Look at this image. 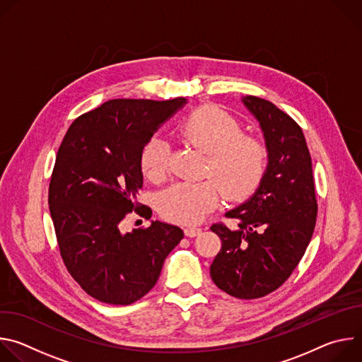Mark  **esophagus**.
<instances>
[{"mask_svg":"<svg viewBox=\"0 0 362 362\" xmlns=\"http://www.w3.org/2000/svg\"><path fill=\"white\" fill-rule=\"evenodd\" d=\"M200 232H202V229L197 228V226H187V228L185 229V235L189 236V238H194V236H197Z\"/></svg>","mask_w":362,"mask_h":362,"instance_id":"1","label":"esophagus"}]
</instances>
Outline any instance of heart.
Instances as JSON below:
<instances>
[{
	"label": "heart",
	"instance_id": "obj_1",
	"mask_svg": "<svg viewBox=\"0 0 362 362\" xmlns=\"http://www.w3.org/2000/svg\"><path fill=\"white\" fill-rule=\"evenodd\" d=\"M242 124L216 106H204L190 113L177 127L183 141L206 154L204 176L197 183H177L163 192L162 214L179 223H196L211 214L221 200H239L259 182L267 146L253 134L242 133ZM170 146L159 136L147 140L141 151V166L151 182H162L169 172Z\"/></svg>",
	"mask_w": 362,
	"mask_h": 362
}]
</instances>
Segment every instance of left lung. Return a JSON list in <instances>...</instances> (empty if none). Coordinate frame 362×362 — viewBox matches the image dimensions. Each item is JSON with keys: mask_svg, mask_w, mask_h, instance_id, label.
Instances as JSON below:
<instances>
[{"mask_svg": "<svg viewBox=\"0 0 362 362\" xmlns=\"http://www.w3.org/2000/svg\"><path fill=\"white\" fill-rule=\"evenodd\" d=\"M242 101L264 132L268 168L253 196L226 214L238 228L211 226L222 240L211 276L230 296L256 299L276 291L298 267L315 229L318 204L302 129L265 98L246 95Z\"/></svg>", "mask_w": 362, "mask_h": 362, "instance_id": "8db88e82", "label": "left lung"}]
</instances>
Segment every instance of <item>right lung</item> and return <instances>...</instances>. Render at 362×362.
<instances>
[{
    "label": "right lung",
    "instance_id": "obj_1",
    "mask_svg": "<svg viewBox=\"0 0 362 362\" xmlns=\"http://www.w3.org/2000/svg\"><path fill=\"white\" fill-rule=\"evenodd\" d=\"M186 103L116 98L77 117L59 148L48 187L49 214L63 262L94 299L130 305L156 285L168 255L183 230L151 222L123 233L141 209V151L162 123Z\"/></svg>",
    "mask_w": 362,
    "mask_h": 362
}]
</instances>
